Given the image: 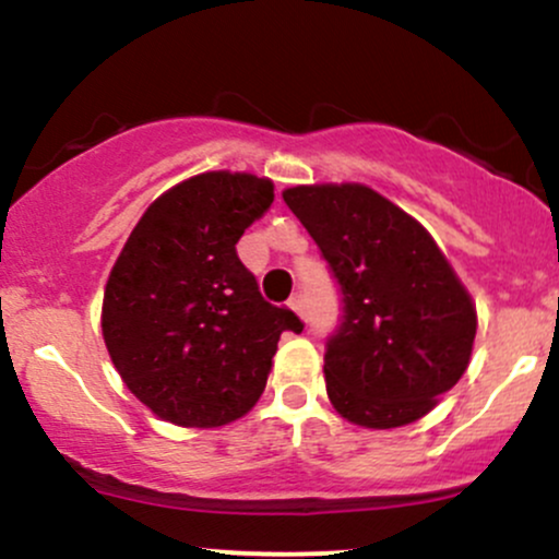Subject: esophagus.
I'll list each match as a JSON object with an SVG mask.
<instances>
[{"mask_svg": "<svg viewBox=\"0 0 559 559\" xmlns=\"http://www.w3.org/2000/svg\"><path fill=\"white\" fill-rule=\"evenodd\" d=\"M288 305H292V310L294 312H297V316L301 318V320H305L307 318V305H305V297H301V294L297 292V294H294V297L292 299H288Z\"/></svg>", "mask_w": 559, "mask_h": 559, "instance_id": "esophagus-1", "label": "esophagus"}]
</instances>
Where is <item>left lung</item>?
Wrapping results in <instances>:
<instances>
[{
	"mask_svg": "<svg viewBox=\"0 0 559 559\" xmlns=\"http://www.w3.org/2000/svg\"><path fill=\"white\" fill-rule=\"evenodd\" d=\"M284 202L318 243L342 323L325 344V391L365 428L431 413L460 381L476 338V305L426 228L362 183H316Z\"/></svg>",
	"mask_w": 559,
	"mask_h": 559,
	"instance_id": "left-lung-1",
	"label": "left lung"
}]
</instances>
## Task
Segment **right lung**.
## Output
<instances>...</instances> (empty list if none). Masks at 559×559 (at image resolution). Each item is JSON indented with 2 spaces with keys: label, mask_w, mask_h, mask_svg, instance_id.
<instances>
[{
  "label": "right lung",
  "mask_w": 559,
  "mask_h": 559,
  "mask_svg": "<svg viewBox=\"0 0 559 559\" xmlns=\"http://www.w3.org/2000/svg\"><path fill=\"white\" fill-rule=\"evenodd\" d=\"M273 204L252 173H202L146 207L105 286L102 333L120 378L157 418L217 428L265 391L284 331L305 325L262 299L236 241Z\"/></svg>",
  "instance_id": "right-lung-1"
}]
</instances>
